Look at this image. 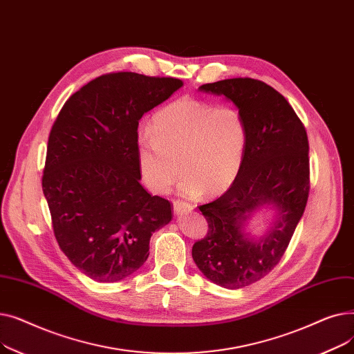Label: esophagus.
<instances>
[{
  "label": "esophagus",
  "mask_w": 354,
  "mask_h": 354,
  "mask_svg": "<svg viewBox=\"0 0 354 354\" xmlns=\"http://www.w3.org/2000/svg\"><path fill=\"white\" fill-rule=\"evenodd\" d=\"M192 209H194V207L189 205V203H187V202H180V201H175V202H174V211H175L178 215L191 212Z\"/></svg>",
  "instance_id": "1"
}]
</instances>
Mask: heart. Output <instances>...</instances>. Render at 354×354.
Here are the masks:
<instances>
[{
    "label": "heart",
    "mask_w": 354,
    "mask_h": 354,
    "mask_svg": "<svg viewBox=\"0 0 354 354\" xmlns=\"http://www.w3.org/2000/svg\"><path fill=\"white\" fill-rule=\"evenodd\" d=\"M247 147L248 123L236 106L180 97L156 111L153 129H139V172L153 194L169 191L182 171L183 196H216L235 183Z\"/></svg>",
    "instance_id": "1"
}]
</instances>
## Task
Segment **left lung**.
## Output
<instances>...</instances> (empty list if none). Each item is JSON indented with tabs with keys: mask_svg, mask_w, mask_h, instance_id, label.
<instances>
[{
	"mask_svg": "<svg viewBox=\"0 0 354 354\" xmlns=\"http://www.w3.org/2000/svg\"><path fill=\"white\" fill-rule=\"evenodd\" d=\"M225 96L248 123V147L235 183L201 205L208 234L192 247L196 267L209 281L230 290L264 278L284 255L310 192L307 132L275 88L250 77L202 84ZM264 205L276 209L270 230L258 240L245 232L250 215Z\"/></svg>",
	"mask_w": 354,
	"mask_h": 354,
	"instance_id": "obj_1",
	"label": "left lung"
}]
</instances>
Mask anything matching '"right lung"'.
Returning a JSON list of instances; mask_svg holds the SVG:
<instances>
[{"label": "right lung", "instance_id": "add662e5", "mask_svg": "<svg viewBox=\"0 0 354 354\" xmlns=\"http://www.w3.org/2000/svg\"><path fill=\"white\" fill-rule=\"evenodd\" d=\"M182 86L109 73L74 93L51 127L41 183L54 236L91 280L132 275L149 257L152 234L172 219L171 202L139 182L138 126Z\"/></svg>", "mask_w": 354, "mask_h": 354}]
</instances>
